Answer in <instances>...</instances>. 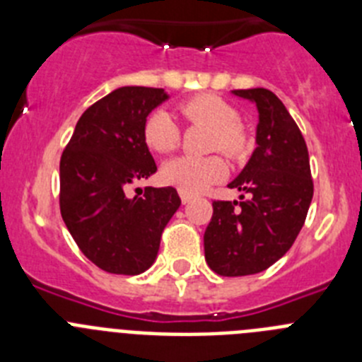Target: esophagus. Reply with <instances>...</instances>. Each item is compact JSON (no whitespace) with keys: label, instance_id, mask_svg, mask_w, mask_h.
Instances as JSON below:
<instances>
[{"label":"esophagus","instance_id":"obj_1","mask_svg":"<svg viewBox=\"0 0 362 362\" xmlns=\"http://www.w3.org/2000/svg\"><path fill=\"white\" fill-rule=\"evenodd\" d=\"M179 196H181V201H183V204L190 203V201L194 199V196H192V194H187V192H181V190H179Z\"/></svg>","mask_w":362,"mask_h":362}]
</instances>
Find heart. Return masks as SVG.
Masks as SVG:
<instances>
[{"label":"heart","mask_w":362,"mask_h":362,"mask_svg":"<svg viewBox=\"0 0 362 362\" xmlns=\"http://www.w3.org/2000/svg\"><path fill=\"white\" fill-rule=\"evenodd\" d=\"M181 116L194 124L209 127V150H221L230 158H238L245 150V134L238 110L216 95H196L179 105ZM143 139L153 152L166 153L177 146L179 127L166 110H156L143 124ZM226 165L219 156L206 158H174L161 168L163 183L187 194H199L223 179Z\"/></svg>","instance_id":"obj_1"}]
</instances>
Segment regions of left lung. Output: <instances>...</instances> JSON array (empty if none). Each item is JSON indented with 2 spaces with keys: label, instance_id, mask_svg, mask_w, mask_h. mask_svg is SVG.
<instances>
[{
  "label": "left lung",
  "instance_id": "obj_1",
  "mask_svg": "<svg viewBox=\"0 0 362 362\" xmlns=\"http://www.w3.org/2000/svg\"><path fill=\"white\" fill-rule=\"evenodd\" d=\"M255 105V150L228 183L247 196L214 201L204 230V259L216 274L252 276L279 261L305 225L313 197L305 137L286 107L267 88L232 90Z\"/></svg>",
  "mask_w": 362,
  "mask_h": 362
}]
</instances>
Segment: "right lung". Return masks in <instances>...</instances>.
<instances>
[{
  "instance_id": "1",
  "label": "right lung",
  "mask_w": 362,
  "mask_h": 362,
  "mask_svg": "<svg viewBox=\"0 0 362 362\" xmlns=\"http://www.w3.org/2000/svg\"><path fill=\"white\" fill-rule=\"evenodd\" d=\"M170 98L163 88L121 86L83 112L59 163L62 217L79 250L110 274L137 276L159 252L161 233L181 199L172 187H127L156 174L143 139L153 108Z\"/></svg>"
}]
</instances>
